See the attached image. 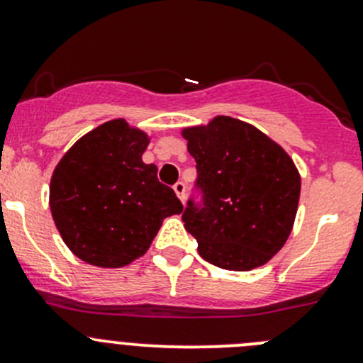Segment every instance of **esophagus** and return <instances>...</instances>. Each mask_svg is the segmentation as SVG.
<instances>
[{"label": "esophagus", "mask_w": 363, "mask_h": 363, "mask_svg": "<svg viewBox=\"0 0 363 363\" xmlns=\"http://www.w3.org/2000/svg\"><path fill=\"white\" fill-rule=\"evenodd\" d=\"M174 191H175V195L179 196V200H181V202H184V199H186V184L184 182H175V186H174Z\"/></svg>", "instance_id": "esophagus-1"}]
</instances>
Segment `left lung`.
I'll list each match as a JSON object with an SVG mask.
<instances>
[{"instance_id":"left-lung-1","label":"left lung","mask_w":363,"mask_h":363,"mask_svg":"<svg viewBox=\"0 0 363 363\" xmlns=\"http://www.w3.org/2000/svg\"><path fill=\"white\" fill-rule=\"evenodd\" d=\"M196 161L202 202L188 200L184 228L199 252L226 270H251L290 237L300 199V175L279 144L250 123L218 116L182 130Z\"/></svg>"}]
</instances>
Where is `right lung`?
Returning a JSON list of instances; mask_svg holds the SVG:
<instances>
[{
	"instance_id": "add662e5",
	"label": "right lung",
	"mask_w": 363,
	"mask_h": 363,
	"mask_svg": "<svg viewBox=\"0 0 363 363\" xmlns=\"http://www.w3.org/2000/svg\"><path fill=\"white\" fill-rule=\"evenodd\" d=\"M149 137L112 119L68 149L50 179V212L69 251L91 265L119 269L140 258L161 223L181 214L174 189L142 155Z\"/></svg>"
}]
</instances>
